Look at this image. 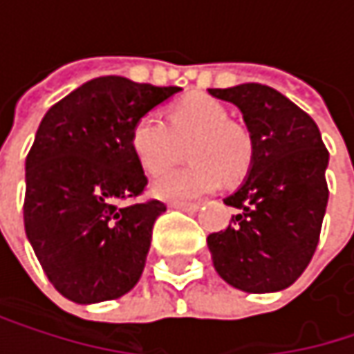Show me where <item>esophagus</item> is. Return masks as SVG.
<instances>
[{
    "label": "esophagus",
    "instance_id": "1",
    "mask_svg": "<svg viewBox=\"0 0 354 354\" xmlns=\"http://www.w3.org/2000/svg\"><path fill=\"white\" fill-rule=\"evenodd\" d=\"M172 209H180V211H186V213H196L201 209V203H186V201H174L170 203Z\"/></svg>",
    "mask_w": 354,
    "mask_h": 354
}]
</instances>
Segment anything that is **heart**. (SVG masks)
<instances>
[{
	"label": "heart",
	"mask_w": 354,
	"mask_h": 354,
	"mask_svg": "<svg viewBox=\"0 0 354 354\" xmlns=\"http://www.w3.org/2000/svg\"><path fill=\"white\" fill-rule=\"evenodd\" d=\"M131 151L139 166L151 174H164L184 158L190 166L170 172L153 184V194L166 201L198 198L223 182L246 176L254 160V139L246 127L230 118L227 108L215 98L194 92L168 108V124L151 114L135 120Z\"/></svg>",
	"instance_id": "b5f03b06"
}]
</instances>
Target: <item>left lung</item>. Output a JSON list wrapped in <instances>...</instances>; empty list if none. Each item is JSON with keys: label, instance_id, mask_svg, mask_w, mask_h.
<instances>
[{"label": "left lung", "instance_id": "8db88e82", "mask_svg": "<svg viewBox=\"0 0 354 354\" xmlns=\"http://www.w3.org/2000/svg\"><path fill=\"white\" fill-rule=\"evenodd\" d=\"M209 94L240 108L254 139L248 178L223 198L238 215L207 238L213 266L225 283L246 293L287 289L316 252L328 205V149L318 124L262 84Z\"/></svg>", "mask_w": 354, "mask_h": 354}]
</instances>
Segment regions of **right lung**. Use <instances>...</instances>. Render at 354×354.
I'll return each mask as SVG.
<instances>
[{
	"label": "right lung",
	"instance_id": "right-lung-1",
	"mask_svg": "<svg viewBox=\"0 0 354 354\" xmlns=\"http://www.w3.org/2000/svg\"><path fill=\"white\" fill-rule=\"evenodd\" d=\"M180 92L120 75L86 82L46 110L26 158L24 227L53 287L75 304L122 297L141 279L160 201L131 151L137 118Z\"/></svg>",
	"mask_w": 354,
	"mask_h": 354
}]
</instances>
